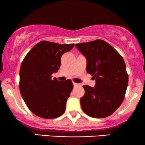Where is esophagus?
<instances>
[{
	"label": "esophagus",
	"mask_w": 145,
	"mask_h": 145,
	"mask_svg": "<svg viewBox=\"0 0 145 145\" xmlns=\"http://www.w3.org/2000/svg\"><path fill=\"white\" fill-rule=\"evenodd\" d=\"M80 84H78V83H76V82H74V86H79Z\"/></svg>",
	"instance_id": "obj_1"
}]
</instances>
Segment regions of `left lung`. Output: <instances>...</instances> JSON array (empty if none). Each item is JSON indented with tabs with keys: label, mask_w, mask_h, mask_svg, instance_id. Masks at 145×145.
I'll return each mask as SVG.
<instances>
[{
	"label": "left lung",
	"mask_w": 145,
	"mask_h": 145,
	"mask_svg": "<svg viewBox=\"0 0 145 145\" xmlns=\"http://www.w3.org/2000/svg\"><path fill=\"white\" fill-rule=\"evenodd\" d=\"M86 57V72L95 79V87L84 85L80 98L82 110L93 118H105L119 108L128 84L125 63L121 54L101 39L76 44Z\"/></svg>",
	"instance_id": "left-lung-1"
}]
</instances>
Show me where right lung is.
<instances>
[{
  "label": "right lung",
  "instance_id": "1",
  "mask_svg": "<svg viewBox=\"0 0 145 145\" xmlns=\"http://www.w3.org/2000/svg\"><path fill=\"white\" fill-rule=\"evenodd\" d=\"M74 44H59L41 41L30 50L20 69V91L30 110L44 119H55L65 111L66 102L73 85L71 80L64 82L52 74L59 70L61 56Z\"/></svg>",
  "mask_w": 145,
  "mask_h": 145
}]
</instances>
